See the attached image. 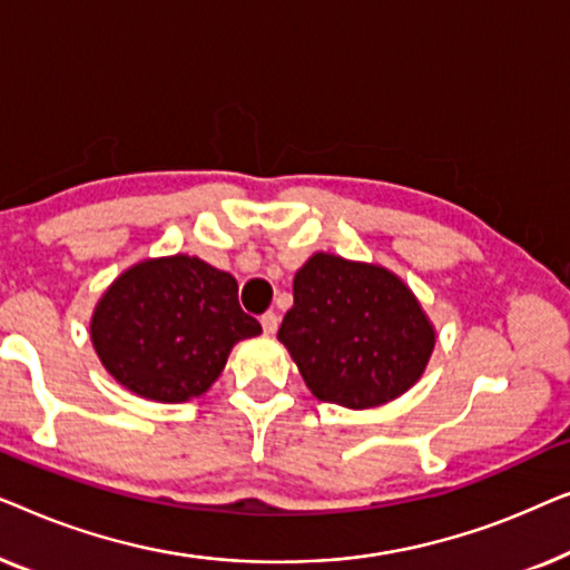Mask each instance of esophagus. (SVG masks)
I'll return each mask as SVG.
<instances>
[{"instance_id": "1", "label": "esophagus", "mask_w": 570, "mask_h": 570, "mask_svg": "<svg viewBox=\"0 0 570 570\" xmlns=\"http://www.w3.org/2000/svg\"><path fill=\"white\" fill-rule=\"evenodd\" d=\"M261 325H263V333L274 335L278 331V315H276V312H266V315L261 317Z\"/></svg>"}]
</instances>
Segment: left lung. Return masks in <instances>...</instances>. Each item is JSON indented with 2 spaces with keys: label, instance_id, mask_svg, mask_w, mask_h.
<instances>
[{
  "label": "left lung",
  "instance_id": "obj_1",
  "mask_svg": "<svg viewBox=\"0 0 570 570\" xmlns=\"http://www.w3.org/2000/svg\"><path fill=\"white\" fill-rule=\"evenodd\" d=\"M278 341L317 400L374 407L419 382L436 338L397 276L317 253L296 271Z\"/></svg>",
  "mask_w": 570,
  "mask_h": 570
}]
</instances>
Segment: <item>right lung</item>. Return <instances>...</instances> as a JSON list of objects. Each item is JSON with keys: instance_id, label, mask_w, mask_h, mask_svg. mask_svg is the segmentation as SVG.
<instances>
[{"instance_id": "obj_1", "label": "right lung", "mask_w": 570, "mask_h": 570, "mask_svg": "<svg viewBox=\"0 0 570 570\" xmlns=\"http://www.w3.org/2000/svg\"><path fill=\"white\" fill-rule=\"evenodd\" d=\"M100 362L139 397L183 403L222 374L232 346L261 333L237 282L188 255L144 261L118 276L92 315Z\"/></svg>"}]
</instances>
